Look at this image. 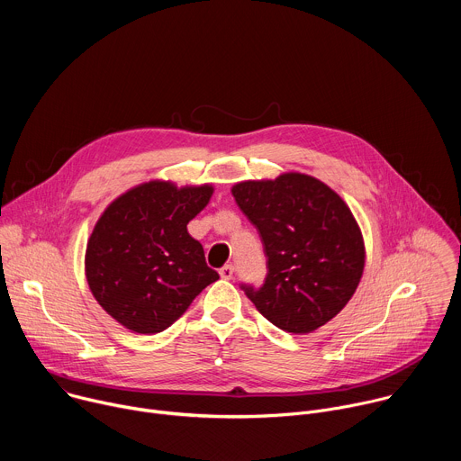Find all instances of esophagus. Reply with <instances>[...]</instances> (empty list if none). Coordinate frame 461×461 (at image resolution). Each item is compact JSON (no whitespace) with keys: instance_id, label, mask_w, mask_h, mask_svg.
<instances>
[{"instance_id":"1","label":"esophagus","mask_w":461,"mask_h":461,"mask_svg":"<svg viewBox=\"0 0 461 461\" xmlns=\"http://www.w3.org/2000/svg\"><path fill=\"white\" fill-rule=\"evenodd\" d=\"M233 265H226V267H222L221 270H219V274H221V277L222 279H226V281H230L231 277H233Z\"/></svg>"}]
</instances>
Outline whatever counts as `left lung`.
Instances as JSON below:
<instances>
[{
	"label": "left lung",
	"mask_w": 461,
	"mask_h": 461,
	"mask_svg": "<svg viewBox=\"0 0 461 461\" xmlns=\"http://www.w3.org/2000/svg\"><path fill=\"white\" fill-rule=\"evenodd\" d=\"M231 193L268 258L260 288L240 285L255 308L292 334L336 317L365 268L363 235L341 196L303 173L239 182Z\"/></svg>",
	"instance_id": "obj_1"
}]
</instances>
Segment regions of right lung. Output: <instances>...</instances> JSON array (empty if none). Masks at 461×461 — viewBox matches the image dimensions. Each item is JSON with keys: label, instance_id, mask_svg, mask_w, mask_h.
<instances>
[{"label": "right lung", "instance_id": "obj_1", "mask_svg": "<svg viewBox=\"0 0 461 461\" xmlns=\"http://www.w3.org/2000/svg\"><path fill=\"white\" fill-rule=\"evenodd\" d=\"M213 194L210 184L153 180L129 189L98 219L86 251V277L98 304L137 334L171 326L219 274L187 233Z\"/></svg>", "mask_w": 461, "mask_h": 461}]
</instances>
